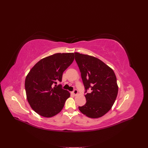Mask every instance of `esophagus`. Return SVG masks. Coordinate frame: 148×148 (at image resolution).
Segmentation results:
<instances>
[{
	"instance_id": "obj_1",
	"label": "esophagus",
	"mask_w": 148,
	"mask_h": 148,
	"mask_svg": "<svg viewBox=\"0 0 148 148\" xmlns=\"http://www.w3.org/2000/svg\"><path fill=\"white\" fill-rule=\"evenodd\" d=\"M73 93L75 95H77V94H78V91H77V90H74L73 91Z\"/></svg>"
}]
</instances>
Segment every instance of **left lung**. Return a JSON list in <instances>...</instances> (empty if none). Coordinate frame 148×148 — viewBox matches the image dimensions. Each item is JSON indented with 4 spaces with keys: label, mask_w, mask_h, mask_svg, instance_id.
Returning a JSON list of instances; mask_svg holds the SVG:
<instances>
[{
    "label": "left lung",
    "mask_w": 148,
    "mask_h": 148,
    "mask_svg": "<svg viewBox=\"0 0 148 148\" xmlns=\"http://www.w3.org/2000/svg\"><path fill=\"white\" fill-rule=\"evenodd\" d=\"M79 69L86 92V103L78 109L91 118H98L107 114L112 108L117 97L118 86L116 77L108 66L99 59L87 54L74 53Z\"/></svg>",
    "instance_id": "obj_1"
}]
</instances>
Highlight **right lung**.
<instances>
[{
  "mask_svg": "<svg viewBox=\"0 0 148 148\" xmlns=\"http://www.w3.org/2000/svg\"><path fill=\"white\" fill-rule=\"evenodd\" d=\"M74 54L56 53L42 58L32 67L25 79V90L31 108L38 115L50 118L58 114L70 93L57 86L62 73L73 62Z\"/></svg>",
  "mask_w": 148,
  "mask_h": 148,
  "instance_id": "add662e5",
  "label": "right lung"
}]
</instances>
